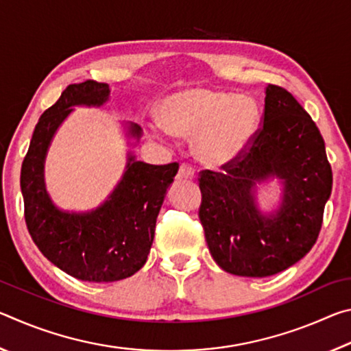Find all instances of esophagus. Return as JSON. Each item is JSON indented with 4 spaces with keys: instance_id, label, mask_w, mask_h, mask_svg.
Wrapping results in <instances>:
<instances>
[{
    "instance_id": "obj_1",
    "label": "esophagus",
    "mask_w": 351,
    "mask_h": 351,
    "mask_svg": "<svg viewBox=\"0 0 351 351\" xmlns=\"http://www.w3.org/2000/svg\"><path fill=\"white\" fill-rule=\"evenodd\" d=\"M178 178H180V180H193L195 171L192 167H190V165L181 164L180 171H178Z\"/></svg>"
}]
</instances>
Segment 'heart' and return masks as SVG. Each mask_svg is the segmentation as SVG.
Here are the masks:
<instances>
[{"mask_svg": "<svg viewBox=\"0 0 351 351\" xmlns=\"http://www.w3.org/2000/svg\"><path fill=\"white\" fill-rule=\"evenodd\" d=\"M159 114L169 133L195 138V156L210 169L239 161L260 123V108L254 97L212 88L171 94L162 100Z\"/></svg>", "mask_w": 351, "mask_h": 351, "instance_id": "obj_1", "label": "heart"}]
</instances>
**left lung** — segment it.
<instances>
[{
  "mask_svg": "<svg viewBox=\"0 0 351 351\" xmlns=\"http://www.w3.org/2000/svg\"><path fill=\"white\" fill-rule=\"evenodd\" d=\"M263 127L249 150L224 173L201 171L199 219L219 268L234 276L268 277L310 252L331 195L332 173L316 123L293 94L266 86ZM277 179L281 203L261 213L258 184Z\"/></svg>",
  "mask_w": 351,
  "mask_h": 351,
  "instance_id": "obj_1",
  "label": "left lung"
}]
</instances>
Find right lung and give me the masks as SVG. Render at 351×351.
<instances>
[{
    "label": "right lung",
    "instance_id": "add662e5",
    "mask_svg": "<svg viewBox=\"0 0 351 351\" xmlns=\"http://www.w3.org/2000/svg\"><path fill=\"white\" fill-rule=\"evenodd\" d=\"M108 83L69 85L35 125L21 165L25 218L32 240L57 268L79 280L108 283L127 278L145 265L156 218L180 165H152L132 152L117 186L102 204L86 212L56 206L45 182V161L57 130L75 106L100 108L110 100ZM130 145L139 142L138 123H123Z\"/></svg>",
    "mask_w": 351,
    "mask_h": 351
}]
</instances>
